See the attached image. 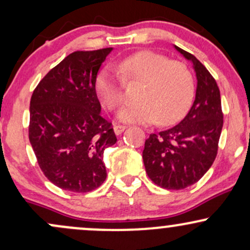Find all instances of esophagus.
Listing matches in <instances>:
<instances>
[{
	"instance_id": "esophagus-1",
	"label": "esophagus",
	"mask_w": 250,
	"mask_h": 250,
	"mask_svg": "<svg viewBox=\"0 0 250 250\" xmlns=\"http://www.w3.org/2000/svg\"><path fill=\"white\" fill-rule=\"evenodd\" d=\"M125 125H114V133L116 135H121L125 131Z\"/></svg>"
}]
</instances>
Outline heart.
I'll return each mask as SVG.
<instances>
[{"label": "heart", "instance_id": "heart-1", "mask_svg": "<svg viewBox=\"0 0 250 250\" xmlns=\"http://www.w3.org/2000/svg\"><path fill=\"white\" fill-rule=\"evenodd\" d=\"M115 70L97 75L95 88L100 101L109 110L122 103L123 84L141 83L139 103L123 107L117 120L125 123L171 125L185 115L194 95L193 75L187 65L154 51H140L117 62Z\"/></svg>", "mask_w": 250, "mask_h": 250}]
</instances>
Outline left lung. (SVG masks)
I'll return each mask as SVG.
<instances>
[{
    "instance_id": "obj_1",
    "label": "left lung",
    "mask_w": 250,
    "mask_h": 250,
    "mask_svg": "<svg viewBox=\"0 0 250 250\" xmlns=\"http://www.w3.org/2000/svg\"><path fill=\"white\" fill-rule=\"evenodd\" d=\"M174 48L193 64L197 81L195 100L179 125L150 134L142 157L146 171L155 185L180 190L196 183L213 165L223 115L214 77L194 55L177 45Z\"/></svg>"
}]
</instances>
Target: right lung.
Segmentation results:
<instances>
[{"instance_id": "right-lung-1", "label": "right lung", "mask_w": 250, "mask_h": 250, "mask_svg": "<svg viewBox=\"0 0 250 250\" xmlns=\"http://www.w3.org/2000/svg\"><path fill=\"white\" fill-rule=\"evenodd\" d=\"M111 51L71 53L43 77L31 96L30 145L43 174L63 190L88 193L107 177L103 154L117 139L101 116L95 83Z\"/></svg>"}]
</instances>
